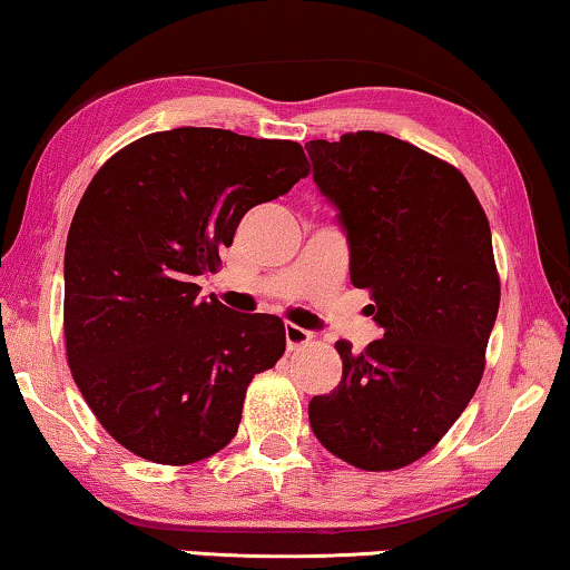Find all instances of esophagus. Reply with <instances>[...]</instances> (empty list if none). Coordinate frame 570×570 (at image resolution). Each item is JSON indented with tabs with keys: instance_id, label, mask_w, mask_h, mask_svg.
Returning <instances> with one entry per match:
<instances>
[{
	"instance_id": "obj_1",
	"label": "esophagus",
	"mask_w": 570,
	"mask_h": 570,
	"mask_svg": "<svg viewBox=\"0 0 570 570\" xmlns=\"http://www.w3.org/2000/svg\"><path fill=\"white\" fill-rule=\"evenodd\" d=\"M314 340V334L308 330H303V326H295V324H287L285 326V345L287 350H298L303 345H308V342Z\"/></svg>"
}]
</instances>
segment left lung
<instances>
[{
    "label": "left lung",
    "instance_id": "obj_1",
    "mask_svg": "<svg viewBox=\"0 0 570 570\" xmlns=\"http://www.w3.org/2000/svg\"><path fill=\"white\" fill-rule=\"evenodd\" d=\"M306 150L384 330L363 353L334 345L342 381L308 402L311 431L353 466L400 470L443 439L485 371L501 303L488 217L454 166L404 139L347 131Z\"/></svg>",
    "mask_w": 570,
    "mask_h": 570
}]
</instances>
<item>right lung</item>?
<instances>
[{"label":"right lung","instance_id":"1","mask_svg":"<svg viewBox=\"0 0 570 570\" xmlns=\"http://www.w3.org/2000/svg\"><path fill=\"white\" fill-rule=\"evenodd\" d=\"M306 174L291 139L181 127L124 147L85 189L65 252L67 361L131 454L191 464L236 435L246 386L285 353V326L199 298L197 277L215 272L248 209Z\"/></svg>","mask_w":570,"mask_h":570}]
</instances>
